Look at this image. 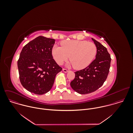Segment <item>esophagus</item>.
Instances as JSON below:
<instances>
[{
    "label": "esophagus",
    "mask_w": 133,
    "mask_h": 133,
    "mask_svg": "<svg viewBox=\"0 0 133 133\" xmlns=\"http://www.w3.org/2000/svg\"><path fill=\"white\" fill-rule=\"evenodd\" d=\"M62 71H63L64 73H67V72H69V70H68L65 69H62Z\"/></svg>",
    "instance_id": "34e87169"
}]
</instances>
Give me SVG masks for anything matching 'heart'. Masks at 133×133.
I'll return each mask as SVG.
<instances>
[{
  "mask_svg": "<svg viewBox=\"0 0 133 133\" xmlns=\"http://www.w3.org/2000/svg\"><path fill=\"white\" fill-rule=\"evenodd\" d=\"M60 44L61 47L54 45L52 48V54L55 61L61 65L70 57L71 61L68 65H73L76 70H82L88 66L97 53L95 44L85 40H65Z\"/></svg>",
  "mask_w": 133,
  "mask_h": 133,
  "instance_id": "b5f03b06",
  "label": "heart"
}]
</instances>
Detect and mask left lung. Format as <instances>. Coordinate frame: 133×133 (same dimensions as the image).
I'll return each mask as SVG.
<instances>
[{"instance_id":"left-lung-1","label":"left lung","mask_w":133,"mask_h":133,"mask_svg":"<svg viewBox=\"0 0 133 133\" xmlns=\"http://www.w3.org/2000/svg\"><path fill=\"white\" fill-rule=\"evenodd\" d=\"M97 48L96 59L85 69L75 72L70 85L79 94H87L100 88L107 78L110 68L111 56L105 47L92 38Z\"/></svg>"}]
</instances>
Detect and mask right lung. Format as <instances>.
I'll list each match as a JSON object with an SVG mask.
<instances>
[{"instance_id": "1", "label": "right lung", "mask_w": 133, "mask_h": 133, "mask_svg": "<svg viewBox=\"0 0 133 133\" xmlns=\"http://www.w3.org/2000/svg\"><path fill=\"white\" fill-rule=\"evenodd\" d=\"M55 40L38 36L22 49L17 65L22 85L31 93L42 95L52 89L56 75L61 71L53 58Z\"/></svg>"}]
</instances>
